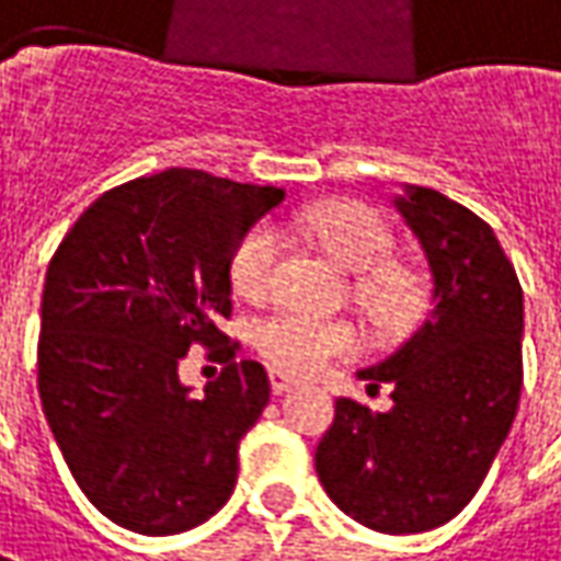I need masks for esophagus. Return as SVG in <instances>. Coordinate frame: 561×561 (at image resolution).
<instances>
[{"mask_svg": "<svg viewBox=\"0 0 561 561\" xmlns=\"http://www.w3.org/2000/svg\"><path fill=\"white\" fill-rule=\"evenodd\" d=\"M268 376H272V391L277 393V397H280V393H287L289 388H296V385H299L296 378H289L287 373H280V369H272Z\"/></svg>", "mask_w": 561, "mask_h": 561, "instance_id": "esophagus-1", "label": "esophagus"}]
</instances>
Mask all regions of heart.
<instances>
[{
	"mask_svg": "<svg viewBox=\"0 0 561 561\" xmlns=\"http://www.w3.org/2000/svg\"><path fill=\"white\" fill-rule=\"evenodd\" d=\"M293 229L311 234L347 272L357 277V302L381 330H400L421 314L424 284L415 272L393 265V234L388 222L354 201H323L289 214ZM284 231L262 219L231 253V287L243 299H265L277 284L284 259ZM259 354L280 373L308 376L335 357L357 351V332L345 320L308 318L299 311H274L253 330Z\"/></svg>",
	"mask_w": 561,
	"mask_h": 561,
	"instance_id": "obj_1",
	"label": "heart"
}]
</instances>
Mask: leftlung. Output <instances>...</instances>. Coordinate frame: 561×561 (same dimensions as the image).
Listing matches in <instances>:
<instances>
[{
	"label": "left lung",
	"mask_w": 561,
	"mask_h": 561,
	"mask_svg": "<svg viewBox=\"0 0 561 561\" xmlns=\"http://www.w3.org/2000/svg\"><path fill=\"white\" fill-rule=\"evenodd\" d=\"M393 207L424 250L434 308L388 360L357 373L369 391L391 385V409L339 397L314 467L351 519L419 535L470 504L516 419L523 287L492 226L458 201L403 183Z\"/></svg>",
	"instance_id": "1"
}]
</instances>
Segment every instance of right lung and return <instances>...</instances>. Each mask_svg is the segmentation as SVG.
<instances>
[{
  "label": "right lung",
  "instance_id": "right-lung-1",
  "mask_svg": "<svg viewBox=\"0 0 561 561\" xmlns=\"http://www.w3.org/2000/svg\"><path fill=\"white\" fill-rule=\"evenodd\" d=\"M284 188L188 168L110 188L79 216L42 289L38 397L69 473L106 519L180 535L234 492L238 446L268 403L256 360L214 347L231 314V253ZM192 344L227 366L201 398Z\"/></svg>",
  "mask_w": 561,
  "mask_h": 561
}]
</instances>
